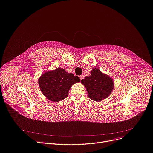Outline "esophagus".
<instances>
[{"mask_svg":"<svg viewBox=\"0 0 153 153\" xmlns=\"http://www.w3.org/2000/svg\"><path fill=\"white\" fill-rule=\"evenodd\" d=\"M80 80H82L84 78V75H81V76H80Z\"/></svg>","mask_w":153,"mask_h":153,"instance_id":"obj_1","label":"esophagus"}]
</instances>
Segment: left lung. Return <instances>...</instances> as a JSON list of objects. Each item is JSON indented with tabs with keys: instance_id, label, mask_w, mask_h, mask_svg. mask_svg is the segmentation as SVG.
Here are the masks:
<instances>
[{
	"instance_id": "obj_1",
	"label": "left lung",
	"mask_w": 153,
	"mask_h": 153,
	"mask_svg": "<svg viewBox=\"0 0 153 153\" xmlns=\"http://www.w3.org/2000/svg\"><path fill=\"white\" fill-rule=\"evenodd\" d=\"M81 82L86 87L89 98L97 101L107 98L114 88L113 79L97 68L91 70V75L86 76Z\"/></svg>"
}]
</instances>
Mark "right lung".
<instances>
[{
  "label": "right lung",
  "mask_w": 153,
  "mask_h": 153,
  "mask_svg": "<svg viewBox=\"0 0 153 153\" xmlns=\"http://www.w3.org/2000/svg\"><path fill=\"white\" fill-rule=\"evenodd\" d=\"M80 80L78 76L58 68L42 74L39 79V85L45 97L57 102L67 98L71 87Z\"/></svg>",
  "instance_id": "right-lung-1"
}]
</instances>
